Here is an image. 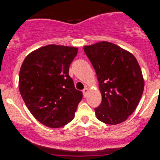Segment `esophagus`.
<instances>
[{
	"label": "esophagus",
	"mask_w": 160,
	"mask_h": 160,
	"mask_svg": "<svg viewBox=\"0 0 160 160\" xmlns=\"http://www.w3.org/2000/svg\"><path fill=\"white\" fill-rule=\"evenodd\" d=\"M89 92V89L87 88V87H86L85 89H83V96H87V92Z\"/></svg>",
	"instance_id": "obj_1"
}]
</instances>
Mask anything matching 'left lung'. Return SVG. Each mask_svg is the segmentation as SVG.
<instances>
[{"mask_svg":"<svg viewBox=\"0 0 160 160\" xmlns=\"http://www.w3.org/2000/svg\"><path fill=\"white\" fill-rule=\"evenodd\" d=\"M96 73L102 102L95 108L96 118L107 124H120L128 118L139 103L144 80L136 58L108 42L83 46Z\"/></svg>","mask_w":160,"mask_h":160,"instance_id":"8db88e82","label":"left lung"}]
</instances>
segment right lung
<instances>
[{"mask_svg": "<svg viewBox=\"0 0 160 160\" xmlns=\"http://www.w3.org/2000/svg\"><path fill=\"white\" fill-rule=\"evenodd\" d=\"M77 52V47L45 45L30 52L21 66V96L32 115L47 127L58 128L71 122L83 98L68 73Z\"/></svg>", "mask_w": 160, "mask_h": 160, "instance_id": "right-lung-1", "label": "right lung"}]
</instances>
